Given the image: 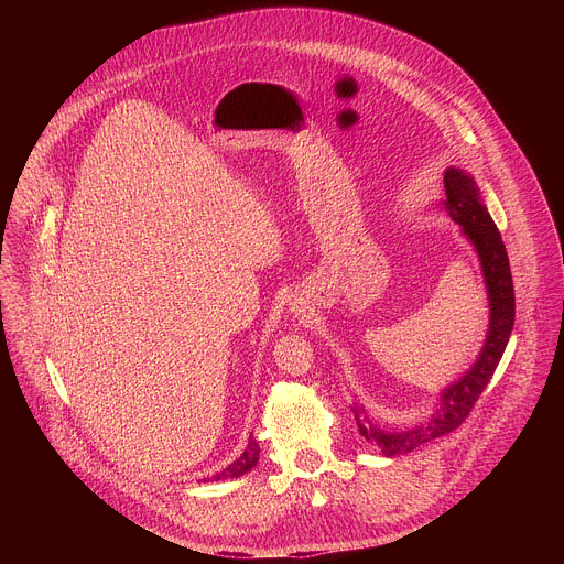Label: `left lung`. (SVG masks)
<instances>
[{
	"mask_svg": "<svg viewBox=\"0 0 564 564\" xmlns=\"http://www.w3.org/2000/svg\"><path fill=\"white\" fill-rule=\"evenodd\" d=\"M444 189H446V209L451 218L462 225L464 234L470 238V243L475 246L481 261V272H485L489 301H491L489 337L475 366L459 381H455L442 392L440 397L442 406L433 415V420L420 426H413L409 431H386L381 426H375L357 404L352 406L359 435L368 444L379 448L386 457L411 453L422 444L433 442L459 429L464 420L470 415L481 390H485L487 383L491 381L513 330L516 292H513L509 257L502 243L500 229L496 227L487 207L481 205L475 181L466 176L462 170L446 172Z\"/></svg>",
	"mask_w": 564,
	"mask_h": 564,
	"instance_id": "8db88e82",
	"label": "left lung"
}]
</instances>
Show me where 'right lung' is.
I'll return each instance as SVG.
<instances>
[{"instance_id":"1","label":"right lung","mask_w":564,"mask_h":564,"mask_svg":"<svg viewBox=\"0 0 564 564\" xmlns=\"http://www.w3.org/2000/svg\"><path fill=\"white\" fill-rule=\"evenodd\" d=\"M259 444L252 440L250 444H248V448H246V453L240 455L234 464H229L223 473H218V475H214V477H207V479H227V477H238V475H243V473H248V470H252L254 466H257V462H259Z\"/></svg>"}]
</instances>
